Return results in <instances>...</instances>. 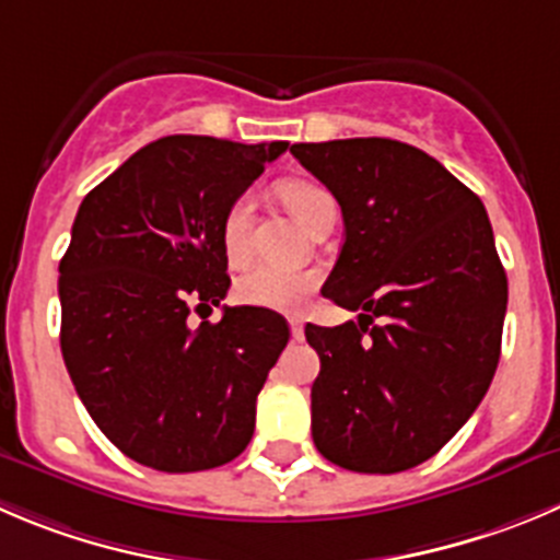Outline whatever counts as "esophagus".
Here are the masks:
<instances>
[{
  "label": "esophagus",
  "mask_w": 560,
  "mask_h": 560,
  "mask_svg": "<svg viewBox=\"0 0 560 560\" xmlns=\"http://www.w3.org/2000/svg\"><path fill=\"white\" fill-rule=\"evenodd\" d=\"M289 327H291V335H294V340H300L305 322H302V316H289Z\"/></svg>",
  "instance_id": "obj_1"
}]
</instances>
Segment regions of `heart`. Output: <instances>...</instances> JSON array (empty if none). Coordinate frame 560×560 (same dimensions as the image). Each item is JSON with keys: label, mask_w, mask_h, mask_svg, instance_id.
Instances as JSON below:
<instances>
[{"label": "heart", "mask_w": 560, "mask_h": 560, "mask_svg": "<svg viewBox=\"0 0 560 560\" xmlns=\"http://www.w3.org/2000/svg\"><path fill=\"white\" fill-rule=\"evenodd\" d=\"M280 197L289 206L291 214L311 225L318 217V211L327 203H332V197L322 189V186L311 184L302 178H289L280 184ZM249 225H253V197L238 195L231 206H228L225 217H222L220 238L222 249L231 260H244L249 253ZM316 271L311 269H291V266L277 264H249L242 275L236 277V296L244 305L269 307V311H291L300 305L316 285Z\"/></svg>", "instance_id": "heart-1"}]
</instances>
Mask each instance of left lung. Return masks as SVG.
Here are the masks:
<instances>
[{
	"label": "left lung",
	"mask_w": 560,
	"mask_h": 560,
	"mask_svg": "<svg viewBox=\"0 0 560 560\" xmlns=\"http://www.w3.org/2000/svg\"><path fill=\"white\" fill-rule=\"evenodd\" d=\"M291 153L343 214L322 294L360 311L305 327L322 360L313 443L346 470H409L467 423L498 369L509 283L487 209L407 142H296Z\"/></svg>",
	"instance_id": "obj_1"
}]
</instances>
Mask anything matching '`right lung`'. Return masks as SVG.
I'll use <instances>...</instances> for the list:
<instances>
[{
    "mask_svg": "<svg viewBox=\"0 0 560 560\" xmlns=\"http://www.w3.org/2000/svg\"><path fill=\"white\" fill-rule=\"evenodd\" d=\"M285 148L162 137L79 206L60 260L62 360L95 425L140 465L211 470L253 440L289 324L225 305L191 329L189 313L225 300L222 217Z\"/></svg>",
    "mask_w": 560,
    "mask_h": 560,
    "instance_id": "1",
    "label": "right lung"
}]
</instances>
